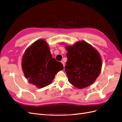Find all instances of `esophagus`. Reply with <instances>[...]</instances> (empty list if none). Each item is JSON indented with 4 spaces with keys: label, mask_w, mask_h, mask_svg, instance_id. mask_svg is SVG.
<instances>
[{
    "label": "esophagus",
    "mask_w": 122,
    "mask_h": 122,
    "mask_svg": "<svg viewBox=\"0 0 122 122\" xmlns=\"http://www.w3.org/2000/svg\"><path fill=\"white\" fill-rule=\"evenodd\" d=\"M61 62L62 63V64L63 65V66H64V67L65 68V62H64L63 61H61Z\"/></svg>",
    "instance_id": "1"
}]
</instances>
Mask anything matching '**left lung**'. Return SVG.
I'll return each instance as SVG.
<instances>
[{
	"label": "left lung",
	"instance_id": "8db88e82",
	"mask_svg": "<svg viewBox=\"0 0 122 122\" xmlns=\"http://www.w3.org/2000/svg\"><path fill=\"white\" fill-rule=\"evenodd\" d=\"M68 58L65 71L69 82L82 89L93 84L100 74L102 59L98 51L84 41L66 46Z\"/></svg>",
	"mask_w": 122,
	"mask_h": 122
}]
</instances>
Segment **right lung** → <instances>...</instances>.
<instances>
[{"mask_svg": "<svg viewBox=\"0 0 122 122\" xmlns=\"http://www.w3.org/2000/svg\"><path fill=\"white\" fill-rule=\"evenodd\" d=\"M21 65L25 78L39 88L50 84L57 72L64 69L61 62L52 58L48 44L42 39L26 49Z\"/></svg>", "mask_w": 122, "mask_h": 122, "instance_id": "obj_1", "label": "right lung"}]
</instances>
